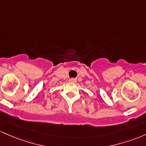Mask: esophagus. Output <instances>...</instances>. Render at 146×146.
Instances as JSON below:
<instances>
[{
	"mask_svg": "<svg viewBox=\"0 0 146 146\" xmlns=\"http://www.w3.org/2000/svg\"><path fill=\"white\" fill-rule=\"evenodd\" d=\"M69 82H70V83H76V78H70V79H69Z\"/></svg>",
	"mask_w": 146,
	"mask_h": 146,
	"instance_id": "esophagus-1",
	"label": "esophagus"
}]
</instances>
